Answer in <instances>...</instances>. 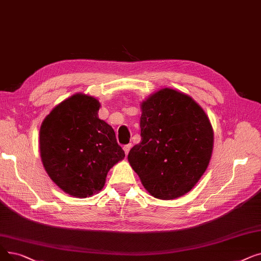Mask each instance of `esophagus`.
<instances>
[{
  "label": "esophagus",
  "mask_w": 261,
  "mask_h": 261,
  "mask_svg": "<svg viewBox=\"0 0 261 261\" xmlns=\"http://www.w3.org/2000/svg\"><path fill=\"white\" fill-rule=\"evenodd\" d=\"M131 147H132L131 144H128V145H124L123 146V151H124V153H126V155H128L130 149H131Z\"/></svg>",
  "instance_id": "esophagus-1"
}]
</instances>
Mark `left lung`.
<instances>
[{
	"label": "left lung",
	"mask_w": 261,
	"mask_h": 261,
	"mask_svg": "<svg viewBox=\"0 0 261 261\" xmlns=\"http://www.w3.org/2000/svg\"><path fill=\"white\" fill-rule=\"evenodd\" d=\"M141 110L142 139L128 161L151 196L176 199L194 188L209 165L211 122L193 98L168 87L145 99Z\"/></svg>",
	"instance_id": "obj_1"
}]
</instances>
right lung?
Returning <instances> with one entry per match:
<instances>
[{"mask_svg": "<svg viewBox=\"0 0 261 261\" xmlns=\"http://www.w3.org/2000/svg\"><path fill=\"white\" fill-rule=\"evenodd\" d=\"M100 102L76 93L56 106L39 130L41 161L68 195L86 198L106 185L110 169L124 158L115 132L98 117Z\"/></svg>", "mask_w": 261, "mask_h": 261, "instance_id": "right-lung-1", "label": "right lung"}]
</instances>
